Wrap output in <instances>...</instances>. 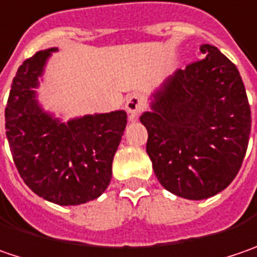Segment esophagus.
<instances>
[{
    "instance_id": "1",
    "label": "esophagus",
    "mask_w": 257,
    "mask_h": 257,
    "mask_svg": "<svg viewBox=\"0 0 257 257\" xmlns=\"http://www.w3.org/2000/svg\"><path fill=\"white\" fill-rule=\"evenodd\" d=\"M145 107V98L140 94H132L130 96H127L125 99V109L128 112V118L130 120H136L137 115L143 111Z\"/></svg>"
}]
</instances>
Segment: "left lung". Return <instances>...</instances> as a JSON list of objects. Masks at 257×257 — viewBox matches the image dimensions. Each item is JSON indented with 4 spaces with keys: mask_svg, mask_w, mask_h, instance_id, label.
<instances>
[{
    "mask_svg": "<svg viewBox=\"0 0 257 257\" xmlns=\"http://www.w3.org/2000/svg\"><path fill=\"white\" fill-rule=\"evenodd\" d=\"M149 96L140 115L161 185L181 198H210L236 178L250 135V107L237 68L211 45Z\"/></svg>",
    "mask_w": 257,
    "mask_h": 257,
    "instance_id": "8db88e82",
    "label": "left lung"
}]
</instances>
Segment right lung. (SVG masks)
<instances>
[{"label":"right lung","instance_id":"right-lung-1","mask_svg":"<svg viewBox=\"0 0 257 257\" xmlns=\"http://www.w3.org/2000/svg\"><path fill=\"white\" fill-rule=\"evenodd\" d=\"M58 50H40L19 68L7 102L6 135L20 176L34 194L59 205H79L108 188L127 114L117 109L63 121L46 111L37 88Z\"/></svg>","mask_w":257,"mask_h":257}]
</instances>
